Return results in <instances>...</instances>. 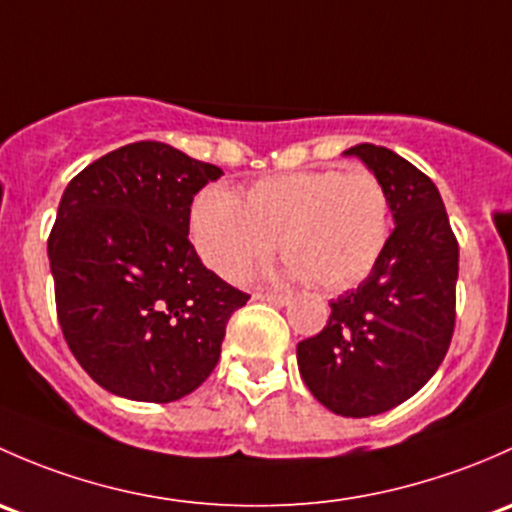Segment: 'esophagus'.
<instances>
[{
    "label": "esophagus",
    "instance_id": "esophagus-1",
    "mask_svg": "<svg viewBox=\"0 0 512 512\" xmlns=\"http://www.w3.org/2000/svg\"><path fill=\"white\" fill-rule=\"evenodd\" d=\"M254 300H263V303H273V305H288V303H291V298H288L286 293H263V291L254 293Z\"/></svg>",
    "mask_w": 512,
    "mask_h": 512
}]
</instances>
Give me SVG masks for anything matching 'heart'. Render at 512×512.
<instances>
[{
  "instance_id": "heart-1",
  "label": "heart",
  "mask_w": 512,
  "mask_h": 512,
  "mask_svg": "<svg viewBox=\"0 0 512 512\" xmlns=\"http://www.w3.org/2000/svg\"><path fill=\"white\" fill-rule=\"evenodd\" d=\"M392 231L384 184L367 170H310L263 177L244 202L209 184L189 207V234L204 266L244 281L281 241L298 276L320 288L362 281Z\"/></svg>"
}]
</instances>
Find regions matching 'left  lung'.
<instances>
[{"instance_id":"obj_1","label":"left lung","mask_w":512,"mask_h":512,"mask_svg":"<svg viewBox=\"0 0 512 512\" xmlns=\"http://www.w3.org/2000/svg\"><path fill=\"white\" fill-rule=\"evenodd\" d=\"M357 155L384 184L394 231L372 273L330 303L328 325L298 342V370L323 407L374 416L407 402L439 370L456 328L458 241L436 184L387 147Z\"/></svg>"}]
</instances>
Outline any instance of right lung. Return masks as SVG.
Masks as SVG:
<instances>
[{"label": "right lung", "instance_id": "add662e5", "mask_svg": "<svg viewBox=\"0 0 512 512\" xmlns=\"http://www.w3.org/2000/svg\"><path fill=\"white\" fill-rule=\"evenodd\" d=\"M221 175L140 140L91 162L63 192L49 234L56 315L73 357L118 397L165 404L194 392L249 300L189 241L194 194Z\"/></svg>", "mask_w": 512, "mask_h": 512}]
</instances>
